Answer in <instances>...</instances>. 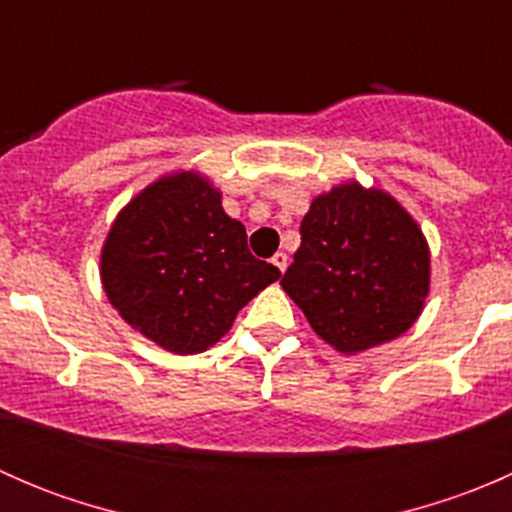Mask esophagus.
Masks as SVG:
<instances>
[{"mask_svg": "<svg viewBox=\"0 0 512 512\" xmlns=\"http://www.w3.org/2000/svg\"><path fill=\"white\" fill-rule=\"evenodd\" d=\"M272 265H275L280 272H285L287 270V255H285V252H277V255L272 257Z\"/></svg>", "mask_w": 512, "mask_h": 512, "instance_id": "34e87169", "label": "esophagus"}]
</instances>
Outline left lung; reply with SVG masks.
Instances as JSON below:
<instances>
[{"mask_svg": "<svg viewBox=\"0 0 512 512\" xmlns=\"http://www.w3.org/2000/svg\"><path fill=\"white\" fill-rule=\"evenodd\" d=\"M299 235L280 285L319 339L359 354L414 327L431 289V250L394 195L344 180L312 200Z\"/></svg>", "mask_w": 512, "mask_h": 512, "instance_id": "obj_1", "label": "left lung"}]
</instances>
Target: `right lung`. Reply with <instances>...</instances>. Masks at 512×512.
I'll use <instances>...</instances> for the list:
<instances>
[{
    "mask_svg": "<svg viewBox=\"0 0 512 512\" xmlns=\"http://www.w3.org/2000/svg\"><path fill=\"white\" fill-rule=\"evenodd\" d=\"M280 277L252 257L240 220L200 170L160 175L133 195L101 247V285L123 322L160 349L200 354Z\"/></svg>",
    "mask_w": 512,
    "mask_h": 512,
    "instance_id": "right-lung-1",
    "label": "right lung"
}]
</instances>
